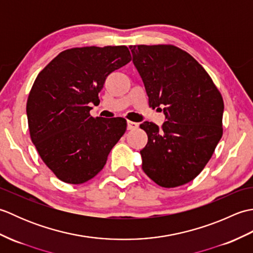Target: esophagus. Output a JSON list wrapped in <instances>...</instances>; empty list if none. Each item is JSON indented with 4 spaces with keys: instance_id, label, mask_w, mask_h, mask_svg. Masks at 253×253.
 I'll list each match as a JSON object with an SVG mask.
<instances>
[{
    "instance_id": "obj_1",
    "label": "esophagus",
    "mask_w": 253,
    "mask_h": 253,
    "mask_svg": "<svg viewBox=\"0 0 253 253\" xmlns=\"http://www.w3.org/2000/svg\"><path fill=\"white\" fill-rule=\"evenodd\" d=\"M139 127V124L135 123V122H130V121H127V129L128 130H135Z\"/></svg>"
}]
</instances>
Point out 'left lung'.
I'll return each instance as SVG.
<instances>
[{
	"label": "left lung",
	"mask_w": 253,
	"mask_h": 253,
	"mask_svg": "<svg viewBox=\"0 0 253 253\" xmlns=\"http://www.w3.org/2000/svg\"><path fill=\"white\" fill-rule=\"evenodd\" d=\"M132 63L153 109L164 106L161 128L143 122L148 143L142 169L161 187L185 185L201 173L223 135V98L211 77L174 45H130Z\"/></svg>",
	"instance_id": "1"
}]
</instances>
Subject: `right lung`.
Listing matches in <instances>:
<instances>
[{"instance_id":"obj_1","label":"right lung","mask_w":253,"mask_h":253,"mask_svg":"<svg viewBox=\"0 0 253 253\" xmlns=\"http://www.w3.org/2000/svg\"><path fill=\"white\" fill-rule=\"evenodd\" d=\"M131 60L125 45L61 52L38 75L27 101L31 141L58 179L79 185L104 168L125 133L123 117L93 118L106 77Z\"/></svg>"}]
</instances>
